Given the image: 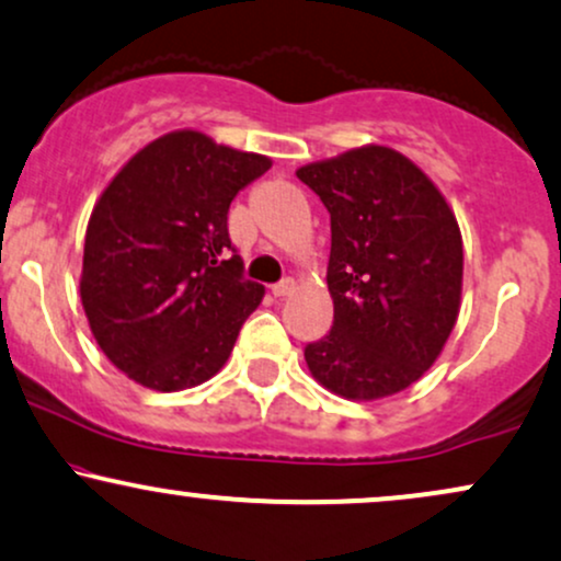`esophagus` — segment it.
<instances>
[{
	"label": "esophagus",
	"mask_w": 561,
	"mask_h": 561,
	"mask_svg": "<svg viewBox=\"0 0 561 561\" xmlns=\"http://www.w3.org/2000/svg\"><path fill=\"white\" fill-rule=\"evenodd\" d=\"M293 287H295L293 279H282L272 287V295H274V298H287V295L293 293Z\"/></svg>",
	"instance_id": "esophagus-1"
}]
</instances>
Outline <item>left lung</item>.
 <instances>
[{
  "label": "left lung",
  "mask_w": 561,
  "mask_h": 561,
  "mask_svg": "<svg viewBox=\"0 0 561 561\" xmlns=\"http://www.w3.org/2000/svg\"><path fill=\"white\" fill-rule=\"evenodd\" d=\"M298 180L332 216L334 321L306 345L310 374L347 400L408 389L434 366L460 313L455 214L413 161L383 146L300 167Z\"/></svg>",
  "instance_id": "1"
}]
</instances>
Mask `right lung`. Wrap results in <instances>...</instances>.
<instances>
[{
  "label": "right lung",
  "instance_id": "right-lung-1",
  "mask_svg": "<svg viewBox=\"0 0 561 561\" xmlns=\"http://www.w3.org/2000/svg\"><path fill=\"white\" fill-rule=\"evenodd\" d=\"M272 161L195 130L148 144L110 182L85 229L80 298L104 355L157 391L204 383L227 363L263 285L227 211Z\"/></svg>",
  "mask_w": 561,
  "mask_h": 561
}]
</instances>
